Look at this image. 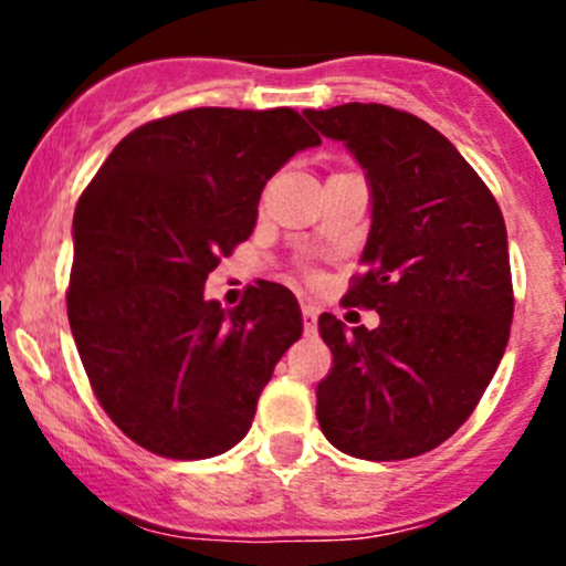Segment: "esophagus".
I'll list each match as a JSON object with an SVG mask.
<instances>
[{"instance_id":"esophagus-1","label":"esophagus","mask_w":566,"mask_h":566,"mask_svg":"<svg viewBox=\"0 0 566 566\" xmlns=\"http://www.w3.org/2000/svg\"><path fill=\"white\" fill-rule=\"evenodd\" d=\"M301 315H304V331L306 334H315L317 331V306H312V304H304L301 306Z\"/></svg>"}]
</instances>
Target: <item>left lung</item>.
Returning <instances> with one entry per match:
<instances>
[{
  "label": "left lung",
  "mask_w": 566,
  "mask_h": 566,
  "mask_svg": "<svg viewBox=\"0 0 566 566\" xmlns=\"http://www.w3.org/2000/svg\"><path fill=\"white\" fill-rule=\"evenodd\" d=\"M304 114L367 172L373 227L345 301L380 315L373 331L319 315L334 356L317 386L319 430L350 458H419L473 413L510 342L504 216L424 119L384 104Z\"/></svg>",
  "instance_id": "left-lung-1"
}]
</instances>
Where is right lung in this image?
<instances>
[{
    "label": "right lung",
    "mask_w": 566,
    "mask_h": 566,
    "mask_svg": "<svg viewBox=\"0 0 566 566\" xmlns=\"http://www.w3.org/2000/svg\"><path fill=\"white\" fill-rule=\"evenodd\" d=\"M315 145L293 108H188L130 130L84 188L67 319L101 408L147 452L205 460L249 432L304 319L282 284L221 310L205 282L251 235L265 182Z\"/></svg>",
    "instance_id": "add662e5"
}]
</instances>
